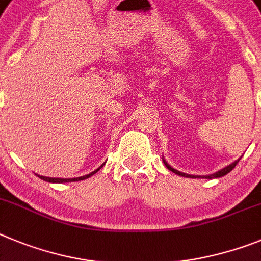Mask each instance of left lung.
<instances>
[{"label":"left lung","instance_id":"1","mask_svg":"<svg viewBox=\"0 0 261 261\" xmlns=\"http://www.w3.org/2000/svg\"><path fill=\"white\" fill-rule=\"evenodd\" d=\"M241 160V159H239ZM239 160H237V161H234L233 164H230L229 166H226V168H224V169H221V170H218L217 173H215V174H211V175H205V178H220V177H224V175H226L227 173H230V171L233 170L234 168H236V165L237 164H238V161ZM164 164H165L166 165V168L169 169V170H171L173 171V173H175V174H178V175H182V177H191V175H189V174H185V173H180V171H178V170H175L174 168H171L170 165H169L168 163H166L165 160H164ZM194 178H196V177H194Z\"/></svg>","mask_w":261,"mask_h":261}]
</instances>
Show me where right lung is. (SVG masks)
Returning a JSON list of instances; mask_svg holds the SVG:
<instances>
[{
	"label": "right lung",
	"mask_w": 261,
	"mask_h": 261,
	"mask_svg": "<svg viewBox=\"0 0 261 261\" xmlns=\"http://www.w3.org/2000/svg\"><path fill=\"white\" fill-rule=\"evenodd\" d=\"M104 165V164H102ZM102 165L100 166L98 169H96L95 171H92V173H90V174L87 175H83V177H78V178H71V179H61V178H48V177H43V175H39L40 179H44L46 180V182H51V183H62V182H75V180H83V179H87V178H90L91 175H93L95 173H97L100 169L102 168Z\"/></svg>",
	"instance_id": "add662e5"
}]
</instances>
